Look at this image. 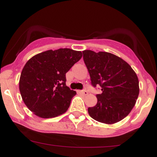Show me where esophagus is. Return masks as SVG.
Listing matches in <instances>:
<instances>
[{
    "instance_id": "esophagus-1",
    "label": "esophagus",
    "mask_w": 157,
    "mask_h": 157,
    "mask_svg": "<svg viewBox=\"0 0 157 157\" xmlns=\"http://www.w3.org/2000/svg\"><path fill=\"white\" fill-rule=\"evenodd\" d=\"M77 92L79 93V94H80L85 95V96H86V95H87L88 94H89V93H88V91H86V90H84V91H79V90H77Z\"/></svg>"
}]
</instances>
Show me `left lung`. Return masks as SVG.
Returning a JSON list of instances; mask_svg holds the SVG:
<instances>
[{"mask_svg":"<svg viewBox=\"0 0 157 157\" xmlns=\"http://www.w3.org/2000/svg\"><path fill=\"white\" fill-rule=\"evenodd\" d=\"M82 53L91 85H100L102 91L97 94V105L88 109L89 114L102 123L120 122L136 104L140 93L137 75L127 62L109 52L85 50Z\"/></svg>","mask_w":157,"mask_h":157,"instance_id":"left-lung-1","label":"left lung"}]
</instances>
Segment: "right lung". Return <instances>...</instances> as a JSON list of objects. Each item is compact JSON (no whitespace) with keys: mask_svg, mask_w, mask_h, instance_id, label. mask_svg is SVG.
<instances>
[{"mask_svg":"<svg viewBox=\"0 0 157 157\" xmlns=\"http://www.w3.org/2000/svg\"><path fill=\"white\" fill-rule=\"evenodd\" d=\"M82 52L59 48L41 52L23 67L19 89L25 105L36 116L53 118L69 107L76 91L66 85V74L82 57Z\"/></svg>","mask_w":157,"mask_h":157,"instance_id":"right-lung-1","label":"right lung"}]
</instances>
